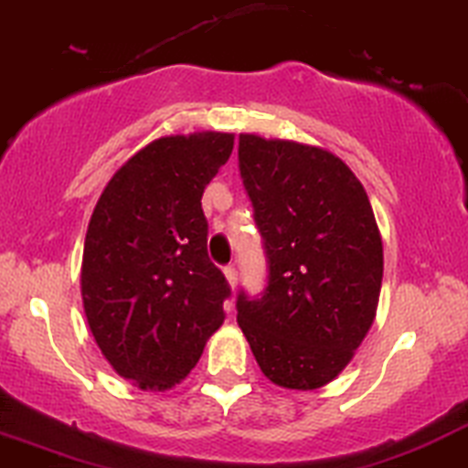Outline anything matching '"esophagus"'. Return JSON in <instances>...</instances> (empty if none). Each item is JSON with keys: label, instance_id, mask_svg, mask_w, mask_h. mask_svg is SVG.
<instances>
[{"label": "esophagus", "instance_id": "1", "mask_svg": "<svg viewBox=\"0 0 468 468\" xmlns=\"http://www.w3.org/2000/svg\"><path fill=\"white\" fill-rule=\"evenodd\" d=\"M224 277H226V282H229L230 289H235V286H238V271H235V266H226Z\"/></svg>", "mask_w": 468, "mask_h": 468}]
</instances>
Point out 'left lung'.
<instances>
[{"label":"left lung","mask_w":468,"mask_h":468,"mask_svg":"<svg viewBox=\"0 0 468 468\" xmlns=\"http://www.w3.org/2000/svg\"><path fill=\"white\" fill-rule=\"evenodd\" d=\"M239 173L266 258L264 295L238 297L261 373L313 391L344 371L376 320L384 250L368 195L331 151L239 135Z\"/></svg>","instance_id":"8db88e82"}]
</instances>
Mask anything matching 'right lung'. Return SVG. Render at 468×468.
<instances>
[{
    "label": "right lung",
    "mask_w": 468,
    "mask_h": 468,
    "mask_svg": "<svg viewBox=\"0 0 468 468\" xmlns=\"http://www.w3.org/2000/svg\"><path fill=\"white\" fill-rule=\"evenodd\" d=\"M233 133L166 135L106 184L81 258V302L101 356L142 391H168L222 326L229 297L208 260L207 184L233 153Z\"/></svg>",
    "instance_id": "add662e5"
}]
</instances>
